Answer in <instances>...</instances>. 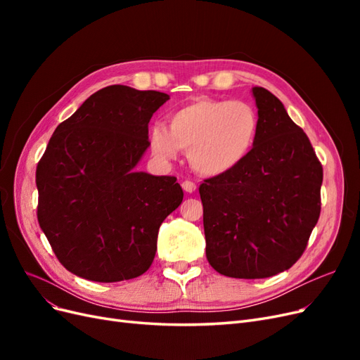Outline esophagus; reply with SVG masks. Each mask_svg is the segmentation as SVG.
I'll return each instance as SVG.
<instances>
[{"label":"esophagus","mask_w":360,"mask_h":360,"mask_svg":"<svg viewBox=\"0 0 360 360\" xmlns=\"http://www.w3.org/2000/svg\"><path fill=\"white\" fill-rule=\"evenodd\" d=\"M181 188H183V191H184V192L193 193L195 191H197V184H195V183H193V181H191V180H184V181L181 183Z\"/></svg>","instance_id":"obj_1"}]
</instances>
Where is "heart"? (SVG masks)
Returning a JSON list of instances; mask_svg holds the SVG:
<instances>
[{
	"mask_svg": "<svg viewBox=\"0 0 360 360\" xmlns=\"http://www.w3.org/2000/svg\"><path fill=\"white\" fill-rule=\"evenodd\" d=\"M169 127L156 123L148 129L153 156L169 163L183 150L202 176L216 177L240 167L255 147L259 122L252 106L240 101L200 97L168 117Z\"/></svg>",
	"mask_w": 360,
	"mask_h": 360,
	"instance_id": "1",
	"label": "heart"
}]
</instances>
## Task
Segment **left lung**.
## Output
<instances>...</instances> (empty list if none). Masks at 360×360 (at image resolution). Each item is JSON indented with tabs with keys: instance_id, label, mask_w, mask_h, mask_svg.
Instances as JSON below:
<instances>
[{
	"instance_id": "obj_1",
	"label": "left lung",
	"mask_w": 360,
	"mask_h": 360,
	"mask_svg": "<svg viewBox=\"0 0 360 360\" xmlns=\"http://www.w3.org/2000/svg\"><path fill=\"white\" fill-rule=\"evenodd\" d=\"M259 130L236 169L204 180L205 255L217 274L270 278L303 254L320 217L323 168L307 134L284 105L252 86Z\"/></svg>"
}]
</instances>
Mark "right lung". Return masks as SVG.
<instances>
[{"label": "right lung", "mask_w": 360, "mask_h": 360, "mask_svg": "<svg viewBox=\"0 0 360 360\" xmlns=\"http://www.w3.org/2000/svg\"><path fill=\"white\" fill-rule=\"evenodd\" d=\"M169 99L110 85L58 124L41 156L37 219L60 263L94 282L132 279L151 266L159 226L183 201L176 177L136 171L148 123Z\"/></svg>", "instance_id": "obj_1"}]
</instances>
